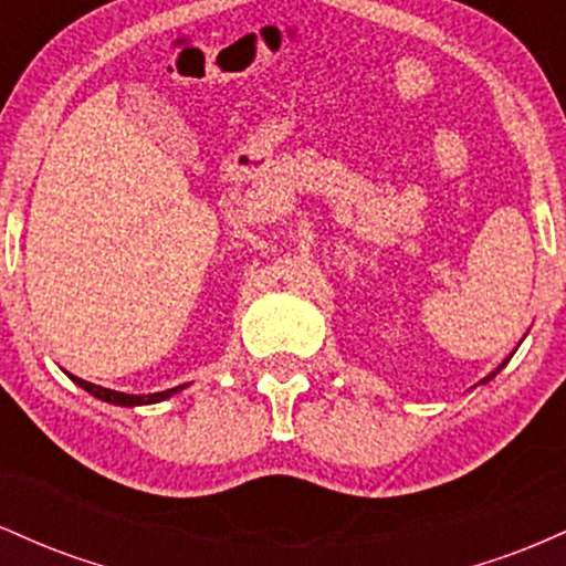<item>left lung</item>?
I'll return each mask as SVG.
<instances>
[{"instance_id":"1","label":"left lung","mask_w":566,"mask_h":566,"mask_svg":"<svg viewBox=\"0 0 566 566\" xmlns=\"http://www.w3.org/2000/svg\"><path fill=\"white\" fill-rule=\"evenodd\" d=\"M509 359H511V356H509ZM509 359H505V361H503V365H500V367H497V369H495V373H490V375H486V378H484V380H482V382H490V380H492V378H495V375H497V373H500V369H503V367H505V365H509Z\"/></svg>"}]
</instances>
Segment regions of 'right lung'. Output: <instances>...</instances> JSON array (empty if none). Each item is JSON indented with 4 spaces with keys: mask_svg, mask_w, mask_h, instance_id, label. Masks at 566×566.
Here are the masks:
<instances>
[{
    "mask_svg": "<svg viewBox=\"0 0 566 566\" xmlns=\"http://www.w3.org/2000/svg\"><path fill=\"white\" fill-rule=\"evenodd\" d=\"M69 375V373H66ZM71 380L76 382V386L84 388L87 394H93L95 399L101 401H108V405H116V407H143V405H157V401H165L175 396L178 391H184L188 382L184 386H175V388H167V391H157V394H122V391H112V388H103V386H95V382H87L82 378H76V375H69Z\"/></svg>",
    "mask_w": 566,
    "mask_h": 566,
    "instance_id": "right-lung-1",
    "label": "right lung"
}]
</instances>
